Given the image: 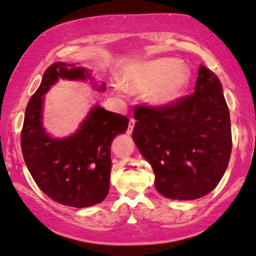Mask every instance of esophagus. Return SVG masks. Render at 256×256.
I'll return each instance as SVG.
<instances>
[{
    "instance_id": "esophagus-1",
    "label": "esophagus",
    "mask_w": 256,
    "mask_h": 256,
    "mask_svg": "<svg viewBox=\"0 0 256 256\" xmlns=\"http://www.w3.org/2000/svg\"><path fill=\"white\" fill-rule=\"evenodd\" d=\"M134 126H135V120L130 118V120H129V123H128L127 134H132V132H133V129H134Z\"/></svg>"
}]
</instances>
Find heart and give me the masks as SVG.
<instances>
[{
    "label": "heart",
    "mask_w": 256,
    "mask_h": 256,
    "mask_svg": "<svg viewBox=\"0 0 256 256\" xmlns=\"http://www.w3.org/2000/svg\"><path fill=\"white\" fill-rule=\"evenodd\" d=\"M188 76L178 59L159 58L144 62L126 76L123 85L130 91H147L153 106H167L184 91Z\"/></svg>",
    "instance_id": "1"
}]
</instances>
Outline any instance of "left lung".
<instances>
[{
  "mask_svg": "<svg viewBox=\"0 0 256 256\" xmlns=\"http://www.w3.org/2000/svg\"><path fill=\"white\" fill-rule=\"evenodd\" d=\"M134 118L133 140L153 167L159 194L192 200L216 188L232 141L229 109L214 72L200 66L194 92L162 106L138 104Z\"/></svg>",
  "mask_w": 256,
  "mask_h": 256,
  "instance_id": "obj_1",
  "label": "left lung"
}]
</instances>
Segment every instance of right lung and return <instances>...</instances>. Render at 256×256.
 Returning <instances> with one entry per match:
<instances>
[{
  "instance_id": "1",
  "label": "right lung",
  "mask_w": 256,
  "mask_h": 256,
  "mask_svg": "<svg viewBox=\"0 0 256 256\" xmlns=\"http://www.w3.org/2000/svg\"><path fill=\"white\" fill-rule=\"evenodd\" d=\"M84 68L56 62L47 68L30 97L21 130V150L28 171L44 194L62 205L86 208L104 200L109 192L110 144L124 133L129 120L94 106L74 135L52 138L41 123L42 96L58 78L86 80ZM100 89H104V84Z\"/></svg>"
}]
</instances>
